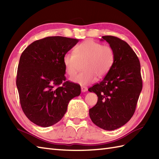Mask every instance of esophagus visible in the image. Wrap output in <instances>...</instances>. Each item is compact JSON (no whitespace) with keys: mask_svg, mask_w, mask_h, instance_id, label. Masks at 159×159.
Segmentation results:
<instances>
[{"mask_svg":"<svg viewBox=\"0 0 159 159\" xmlns=\"http://www.w3.org/2000/svg\"><path fill=\"white\" fill-rule=\"evenodd\" d=\"M87 91V87H85V86H82L81 87V92H85Z\"/></svg>","mask_w":159,"mask_h":159,"instance_id":"34e87169","label":"esophagus"}]
</instances>
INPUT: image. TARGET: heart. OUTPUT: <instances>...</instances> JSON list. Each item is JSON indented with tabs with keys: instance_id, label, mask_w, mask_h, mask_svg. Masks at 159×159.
I'll list each match as a JSON object with an SVG mask.
<instances>
[{
	"instance_id": "obj_1",
	"label": "heart",
	"mask_w": 159,
	"mask_h": 159,
	"mask_svg": "<svg viewBox=\"0 0 159 159\" xmlns=\"http://www.w3.org/2000/svg\"><path fill=\"white\" fill-rule=\"evenodd\" d=\"M74 53L67 52L63 57L66 72L74 76L83 63V72L72 79V81L86 85L97 79H102L109 72L115 61V52L111 46L102 45L92 39H87L77 45Z\"/></svg>"
}]
</instances>
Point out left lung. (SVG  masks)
Here are the masks:
<instances>
[{"label": "left lung", "mask_w": 159, "mask_h": 159, "mask_svg": "<svg viewBox=\"0 0 159 159\" xmlns=\"http://www.w3.org/2000/svg\"><path fill=\"white\" fill-rule=\"evenodd\" d=\"M102 39L113 49L115 61L102 81L88 89L98 96L96 104L89 113L96 126L113 130L133 117L143 83L139 60L131 47L117 37L106 35Z\"/></svg>", "instance_id": "left-lung-1"}]
</instances>
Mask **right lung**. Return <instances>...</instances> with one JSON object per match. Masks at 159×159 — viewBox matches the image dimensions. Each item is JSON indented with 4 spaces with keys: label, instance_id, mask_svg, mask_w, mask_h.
<instances>
[{
    "label": "right lung",
    "instance_id": "right-lung-1",
    "mask_svg": "<svg viewBox=\"0 0 159 159\" xmlns=\"http://www.w3.org/2000/svg\"><path fill=\"white\" fill-rule=\"evenodd\" d=\"M79 39L47 37L31 43L20 58L16 77L20 105L28 119L48 127L62 119L80 86L66 81L63 57Z\"/></svg>",
    "mask_w": 159,
    "mask_h": 159
}]
</instances>
